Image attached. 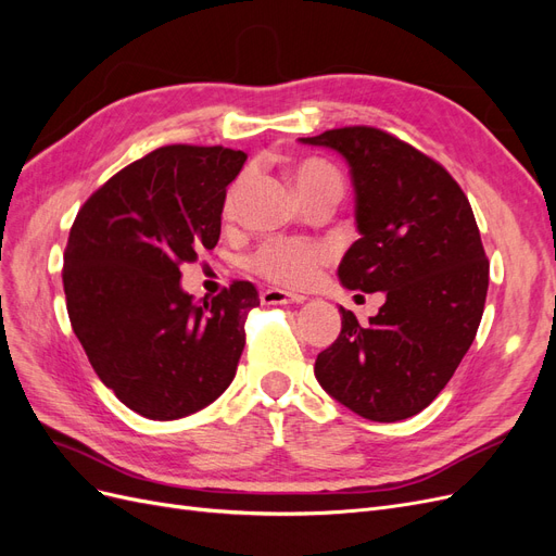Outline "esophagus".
<instances>
[{"label":"esophagus","mask_w":556,"mask_h":556,"mask_svg":"<svg viewBox=\"0 0 556 556\" xmlns=\"http://www.w3.org/2000/svg\"><path fill=\"white\" fill-rule=\"evenodd\" d=\"M262 304H266V306H288V304H304V299L306 296H301V294H290V292H285V290H264L262 292Z\"/></svg>","instance_id":"34e87169"}]
</instances>
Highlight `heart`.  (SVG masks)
I'll return each mask as SVG.
<instances>
[{"label": "heart", "mask_w": 556, "mask_h": 556, "mask_svg": "<svg viewBox=\"0 0 556 556\" xmlns=\"http://www.w3.org/2000/svg\"><path fill=\"white\" fill-rule=\"evenodd\" d=\"M294 185L299 194L306 201H315L323 194H343V178L325 160L308 157L294 166ZM245 176L233 180L225 194L223 213L231 217L237 211ZM331 262L329 245L304 239H268L248 257V268L255 276L271 285L290 290H306L323 274V268Z\"/></svg>", "instance_id": "b5f03b06"}]
</instances>
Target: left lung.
I'll list each match as a JSON object with an SVG mask.
<instances>
[{
  "label": "left lung",
  "instance_id": "8db88e82",
  "mask_svg": "<svg viewBox=\"0 0 556 556\" xmlns=\"http://www.w3.org/2000/svg\"><path fill=\"white\" fill-rule=\"evenodd\" d=\"M301 141L341 153L355 185L362 237L341 282L387 296L368 325L341 308L315 378L352 413L399 422L441 394L478 333L490 260L473 208L443 164L384 129L352 125Z\"/></svg>",
  "mask_w": 556,
  "mask_h": 556
}]
</instances>
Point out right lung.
Masks as SVG:
<instances>
[{"label":"right lung","mask_w":556,"mask_h":556,"mask_svg":"<svg viewBox=\"0 0 556 556\" xmlns=\"http://www.w3.org/2000/svg\"><path fill=\"white\" fill-rule=\"evenodd\" d=\"M243 162L225 146H162L94 190L72 225L62 268L72 329L99 380L148 419L192 415L237 376L255 285L233 280L194 304L180 268L220 239Z\"/></svg>","instance_id":"right-lung-1"}]
</instances>
